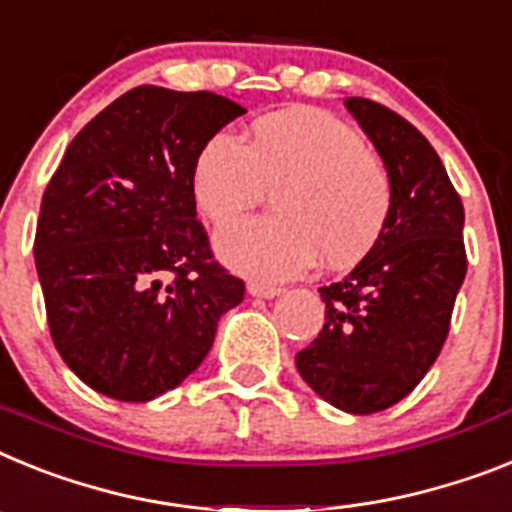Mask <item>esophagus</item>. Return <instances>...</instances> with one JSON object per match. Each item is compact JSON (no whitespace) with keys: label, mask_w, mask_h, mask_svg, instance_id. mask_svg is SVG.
<instances>
[{"label":"esophagus","mask_w":512,"mask_h":512,"mask_svg":"<svg viewBox=\"0 0 512 512\" xmlns=\"http://www.w3.org/2000/svg\"><path fill=\"white\" fill-rule=\"evenodd\" d=\"M247 291H250V296H255V299H275V296H281V288L278 286H270V283H257V281H252L250 286H247Z\"/></svg>","instance_id":"esophagus-1"}]
</instances>
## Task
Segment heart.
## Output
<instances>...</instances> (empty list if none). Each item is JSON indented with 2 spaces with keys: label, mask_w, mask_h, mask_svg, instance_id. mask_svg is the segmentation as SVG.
Listing matches in <instances>:
<instances>
[{
  "label": "heart",
  "mask_w": 512,
  "mask_h": 512,
  "mask_svg": "<svg viewBox=\"0 0 512 512\" xmlns=\"http://www.w3.org/2000/svg\"><path fill=\"white\" fill-rule=\"evenodd\" d=\"M273 188L278 213L226 226L216 252L262 281L301 275L324 255L348 265L371 250L391 211V177L355 128L327 110L262 115L242 141L213 133L190 167V193L211 224H226Z\"/></svg>",
  "instance_id": "b5f03b06"
}]
</instances>
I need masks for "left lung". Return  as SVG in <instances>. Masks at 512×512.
Instances as JSON below:
<instances>
[{
    "instance_id": "obj_1",
    "label": "left lung",
    "mask_w": 512,
    "mask_h": 512,
    "mask_svg": "<svg viewBox=\"0 0 512 512\" xmlns=\"http://www.w3.org/2000/svg\"><path fill=\"white\" fill-rule=\"evenodd\" d=\"M345 105L389 170L391 211L368 255L319 288L324 327L296 368L332 407L373 415L407 397L446 342L466 275L464 206L410 121L366 97Z\"/></svg>"
}]
</instances>
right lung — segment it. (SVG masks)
<instances>
[{"mask_svg":"<svg viewBox=\"0 0 512 512\" xmlns=\"http://www.w3.org/2000/svg\"><path fill=\"white\" fill-rule=\"evenodd\" d=\"M247 110L144 84L95 115L41 203L35 268L66 366L118 402H149L201 366L244 283L213 260L190 167Z\"/></svg>","mask_w":512,"mask_h":512,"instance_id":"obj_1","label":"right lung"}]
</instances>
